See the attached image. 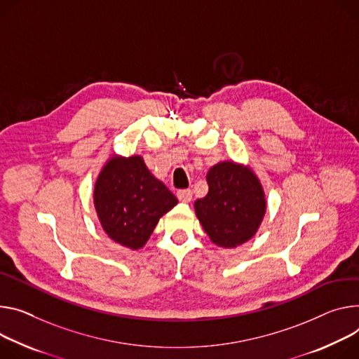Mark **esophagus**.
<instances>
[{"label":"esophagus","instance_id":"esophagus-1","mask_svg":"<svg viewBox=\"0 0 359 359\" xmlns=\"http://www.w3.org/2000/svg\"><path fill=\"white\" fill-rule=\"evenodd\" d=\"M176 196H177V199H179L180 202H183V203H189V202L191 201L193 193H191V190H190V189H183V190H177Z\"/></svg>","mask_w":359,"mask_h":359}]
</instances>
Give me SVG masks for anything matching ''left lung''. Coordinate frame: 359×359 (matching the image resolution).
<instances>
[{"label":"left lung","mask_w":359,"mask_h":359,"mask_svg":"<svg viewBox=\"0 0 359 359\" xmlns=\"http://www.w3.org/2000/svg\"><path fill=\"white\" fill-rule=\"evenodd\" d=\"M206 180V198L194 202L205 232L222 248L245 243L256 233L266 210L262 186L249 169L232 161L213 166Z\"/></svg>","instance_id":"left-lung-1"}]
</instances>
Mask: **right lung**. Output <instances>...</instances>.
Returning <instances> with one entry per match:
<instances>
[{
	"instance_id": "obj_1",
	"label": "right lung",
	"mask_w": 359,
	"mask_h": 359,
	"mask_svg": "<svg viewBox=\"0 0 359 359\" xmlns=\"http://www.w3.org/2000/svg\"><path fill=\"white\" fill-rule=\"evenodd\" d=\"M176 203L175 194L139 156L111 158L94 187V206L104 232L130 249L142 248L158 219Z\"/></svg>"
}]
</instances>
